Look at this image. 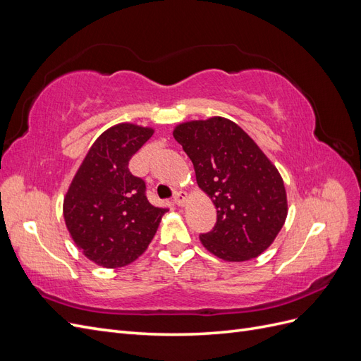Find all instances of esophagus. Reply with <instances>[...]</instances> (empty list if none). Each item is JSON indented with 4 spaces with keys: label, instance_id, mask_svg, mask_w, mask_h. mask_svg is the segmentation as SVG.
Returning a JSON list of instances; mask_svg holds the SVG:
<instances>
[{
    "label": "esophagus",
    "instance_id": "1",
    "mask_svg": "<svg viewBox=\"0 0 361 361\" xmlns=\"http://www.w3.org/2000/svg\"><path fill=\"white\" fill-rule=\"evenodd\" d=\"M187 199H188V195L185 191H178V192H174V195H173V202L176 203L178 206H183L185 202H187Z\"/></svg>",
    "mask_w": 361,
    "mask_h": 361
}]
</instances>
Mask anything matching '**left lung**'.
<instances>
[{"label": "left lung", "mask_w": 361, "mask_h": 361, "mask_svg": "<svg viewBox=\"0 0 361 361\" xmlns=\"http://www.w3.org/2000/svg\"><path fill=\"white\" fill-rule=\"evenodd\" d=\"M192 161L199 187L216 207L203 247L227 262H244L272 244L288 215L286 190L272 162L232 120L211 117L173 130Z\"/></svg>", "instance_id": "1"}]
</instances>
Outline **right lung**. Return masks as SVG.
Wrapping results in <instances>:
<instances>
[{"instance_id": "add662e5", "label": "right lung", "mask_w": 361, "mask_h": 361, "mask_svg": "<svg viewBox=\"0 0 361 361\" xmlns=\"http://www.w3.org/2000/svg\"><path fill=\"white\" fill-rule=\"evenodd\" d=\"M154 129L120 123L99 135L63 203L68 231L85 257L105 268L129 265L154 239L167 207L146 197V183L128 166Z\"/></svg>"}]
</instances>
